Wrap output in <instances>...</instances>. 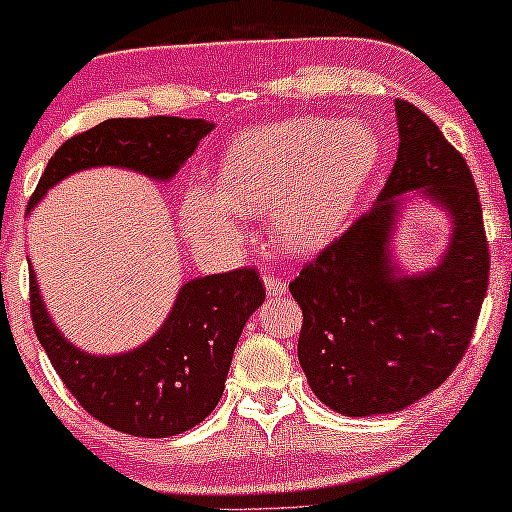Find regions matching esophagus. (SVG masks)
Instances as JSON below:
<instances>
[{
	"mask_svg": "<svg viewBox=\"0 0 512 512\" xmlns=\"http://www.w3.org/2000/svg\"><path fill=\"white\" fill-rule=\"evenodd\" d=\"M265 287L270 297H282V294H287V280H282V277L277 275H265Z\"/></svg>",
	"mask_w": 512,
	"mask_h": 512,
	"instance_id": "obj_1",
	"label": "esophagus"
}]
</instances>
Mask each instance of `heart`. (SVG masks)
Instances as JSON below:
<instances>
[{"mask_svg":"<svg viewBox=\"0 0 512 512\" xmlns=\"http://www.w3.org/2000/svg\"><path fill=\"white\" fill-rule=\"evenodd\" d=\"M379 158L364 123L292 118L252 128L220 163V190L193 188L185 225L200 245L240 237V213L270 210L272 235L289 250L319 245L342 227Z\"/></svg>","mask_w":512,"mask_h":512,"instance_id":"heart-1","label":"heart"}]
</instances>
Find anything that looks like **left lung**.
Listing matches in <instances>:
<instances>
[{
	"label": "left lung",
	"instance_id": "1",
	"mask_svg": "<svg viewBox=\"0 0 512 512\" xmlns=\"http://www.w3.org/2000/svg\"><path fill=\"white\" fill-rule=\"evenodd\" d=\"M399 156L376 205L289 282L302 307L309 386L347 416L391 414L431 394L466 354L488 292L490 252L471 168L436 123L396 101ZM423 187L454 215L452 247L426 276L396 278L385 252L396 194Z\"/></svg>",
	"mask_w": 512,
	"mask_h": 512
}]
</instances>
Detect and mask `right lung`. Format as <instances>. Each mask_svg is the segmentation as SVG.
<instances>
[{"mask_svg": "<svg viewBox=\"0 0 512 512\" xmlns=\"http://www.w3.org/2000/svg\"><path fill=\"white\" fill-rule=\"evenodd\" d=\"M213 131L203 118H111L61 143L41 173L29 208L54 183L94 165H121L168 180ZM265 299L255 267L188 282L160 332L136 352L89 356L71 347L46 317L34 272L29 312L36 339L81 409L113 431L168 438L198 426L223 396L232 352Z\"/></svg>", "mask_w": 512, "mask_h": 512, "instance_id": "add662e5", "label": "right lung"}]
</instances>
